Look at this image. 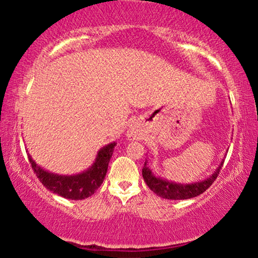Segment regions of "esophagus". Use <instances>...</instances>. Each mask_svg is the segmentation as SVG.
<instances>
[{"label": "esophagus", "instance_id": "1", "mask_svg": "<svg viewBox=\"0 0 258 258\" xmlns=\"http://www.w3.org/2000/svg\"><path fill=\"white\" fill-rule=\"evenodd\" d=\"M126 136H128V139L130 140H142L144 136V132L143 129L141 128L139 123H133V124L129 126Z\"/></svg>", "mask_w": 258, "mask_h": 258}]
</instances>
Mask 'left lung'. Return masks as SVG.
<instances>
[{
	"mask_svg": "<svg viewBox=\"0 0 258 258\" xmlns=\"http://www.w3.org/2000/svg\"><path fill=\"white\" fill-rule=\"evenodd\" d=\"M224 163V158L221 161L218 167L215 169V171L209 177L202 181H197L192 183H178L174 181H169L167 178H162L160 176H156L153 170L148 167V162H144V167L142 169V175L147 185L149 186L151 191H154L162 199L167 200H188L192 199L203 194L209 186L213 184L215 179L217 178L220 174L222 165Z\"/></svg>",
	"mask_w": 258,
	"mask_h": 258,
	"instance_id": "left-lung-1",
	"label": "left lung"
}]
</instances>
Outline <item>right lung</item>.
I'll use <instances>...</instances> for the list:
<instances>
[{"mask_svg": "<svg viewBox=\"0 0 258 258\" xmlns=\"http://www.w3.org/2000/svg\"><path fill=\"white\" fill-rule=\"evenodd\" d=\"M116 144V142H111L101 148L97 151L94 163L87 170L76 175H58L50 172L36 164L29 154L28 157L38 179L48 190L68 200H84L93 195L103 183Z\"/></svg>", "mask_w": 258, "mask_h": 258, "instance_id": "add662e5", "label": "right lung"}]
</instances>
